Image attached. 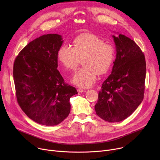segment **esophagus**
<instances>
[{"instance_id":"34e87169","label":"esophagus","mask_w":160,"mask_h":160,"mask_svg":"<svg viewBox=\"0 0 160 160\" xmlns=\"http://www.w3.org/2000/svg\"><path fill=\"white\" fill-rule=\"evenodd\" d=\"M78 93H82V92H84L85 91V90L84 89H81V88H78Z\"/></svg>"}]
</instances>
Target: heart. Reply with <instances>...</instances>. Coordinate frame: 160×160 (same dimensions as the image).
Wrapping results in <instances>:
<instances>
[{"mask_svg": "<svg viewBox=\"0 0 160 160\" xmlns=\"http://www.w3.org/2000/svg\"><path fill=\"white\" fill-rule=\"evenodd\" d=\"M114 47L97 36L83 33L76 38L74 47L62 45L58 58L67 69L75 70L82 59L83 67L76 72L72 82L81 88H89L97 79V74H104L110 69L115 60Z\"/></svg>", "mask_w": 160, "mask_h": 160, "instance_id": "heart-1", "label": "heart"}]
</instances>
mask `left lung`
Here are the masks:
<instances>
[{"label": "left lung", "mask_w": 160, "mask_h": 160, "mask_svg": "<svg viewBox=\"0 0 160 160\" xmlns=\"http://www.w3.org/2000/svg\"><path fill=\"white\" fill-rule=\"evenodd\" d=\"M112 37L116 58L111 74L99 91L95 110L102 119L115 122L127 119L143 100L146 62L133 40L121 33Z\"/></svg>", "instance_id": "1"}]
</instances>
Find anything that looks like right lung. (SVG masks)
<instances>
[{"mask_svg":"<svg viewBox=\"0 0 160 160\" xmlns=\"http://www.w3.org/2000/svg\"><path fill=\"white\" fill-rule=\"evenodd\" d=\"M63 42L56 33L43 35L30 42L14 62L18 102L30 119L42 125L62 122L70 113V98L78 93L57 69L58 52Z\"/></svg>","mask_w":160,"mask_h":160,"instance_id":"add662e5","label":"right lung"}]
</instances>
